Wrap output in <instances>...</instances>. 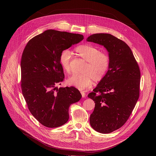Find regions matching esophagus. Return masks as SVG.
Listing matches in <instances>:
<instances>
[{"label": "esophagus", "instance_id": "34e87169", "mask_svg": "<svg viewBox=\"0 0 156 156\" xmlns=\"http://www.w3.org/2000/svg\"><path fill=\"white\" fill-rule=\"evenodd\" d=\"M80 93H81V94H82V97H85L86 94H85V91H83V90H81V91H80Z\"/></svg>", "mask_w": 156, "mask_h": 156}]
</instances>
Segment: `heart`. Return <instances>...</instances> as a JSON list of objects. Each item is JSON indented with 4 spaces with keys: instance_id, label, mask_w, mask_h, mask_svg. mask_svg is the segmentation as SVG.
<instances>
[{
    "instance_id": "1",
    "label": "heart",
    "mask_w": 156,
    "mask_h": 156,
    "mask_svg": "<svg viewBox=\"0 0 156 156\" xmlns=\"http://www.w3.org/2000/svg\"><path fill=\"white\" fill-rule=\"evenodd\" d=\"M76 53L88 62L83 70V74H74L67 80L69 85L80 89H85L92 86L93 80L100 81L105 76L109 67L110 59L106 53L100 52L99 50L89 44H82L75 48ZM59 62L63 69L69 73L71 54L68 50L61 51Z\"/></svg>"
}]
</instances>
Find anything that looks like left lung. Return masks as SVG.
<instances>
[{"label": "left lung", "instance_id": "obj_1", "mask_svg": "<svg viewBox=\"0 0 156 156\" xmlns=\"http://www.w3.org/2000/svg\"><path fill=\"white\" fill-rule=\"evenodd\" d=\"M87 40L103 45L109 52L108 71L88 97L95 102L91 127L99 133H110L126 122L137 103L139 67L129 45L111 34H95Z\"/></svg>", "mask_w": 156, "mask_h": 156}]
</instances>
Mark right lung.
I'll return each instance as SVG.
<instances>
[{
	"instance_id": "obj_1",
	"label": "right lung",
	"mask_w": 156,
	"mask_h": 156,
	"mask_svg": "<svg viewBox=\"0 0 156 156\" xmlns=\"http://www.w3.org/2000/svg\"><path fill=\"white\" fill-rule=\"evenodd\" d=\"M83 40L80 34L49 29L29 41L21 60V87L32 115L45 127L55 128L69 119V106L82 95L74 87L58 88L64 74L59 62L62 51Z\"/></svg>"
}]
</instances>
